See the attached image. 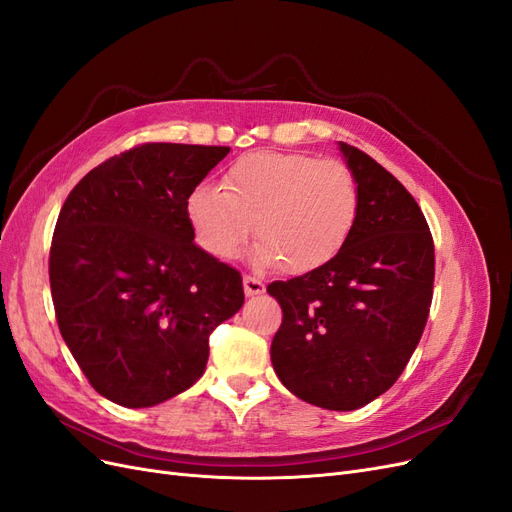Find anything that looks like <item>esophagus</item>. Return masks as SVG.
<instances>
[{"mask_svg":"<svg viewBox=\"0 0 512 512\" xmlns=\"http://www.w3.org/2000/svg\"><path fill=\"white\" fill-rule=\"evenodd\" d=\"M243 290L247 297H254V294H262L265 292V284H262L258 277H252V275H245L243 277Z\"/></svg>","mask_w":512,"mask_h":512,"instance_id":"1","label":"esophagus"}]
</instances>
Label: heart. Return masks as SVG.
<instances>
[{"label": "heart", "mask_w": 512, "mask_h": 512, "mask_svg": "<svg viewBox=\"0 0 512 512\" xmlns=\"http://www.w3.org/2000/svg\"><path fill=\"white\" fill-rule=\"evenodd\" d=\"M359 207V183L344 162L282 151L245 153L224 170L222 190L198 185L185 200L207 254L235 258L254 228L260 265L280 262L294 275L316 271L344 250Z\"/></svg>", "instance_id": "heart-1"}]
</instances>
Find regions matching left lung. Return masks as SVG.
<instances>
[{
  "label": "left lung",
  "mask_w": 512,
  "mask_h": 512,
  "mask_svg": "<svg viewBox=\"0 0 512 512\" xmlns=\"http://www.w3.org/2000/svg\"><path fill=\"white\" fill-rule=\"evenodd\" d=\"M361 192L354 230L327 265L273 282L282 307L271 363L290 393L327 410L374 401L423 335L436 256L412 194L365 151L339 143Z\"/></svg>",
  "instance_id": "1"
}]
</instances>
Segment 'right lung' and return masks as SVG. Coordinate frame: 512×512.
<instances>
[{
	"mask_svg": "<svg viewBox=\"0 0 512 512\" xmlns=\"http://www.w3.org/2000/svg\"><path fill=\"white\" fill-rule=\"evenodd\" d=\"M230 147L145 143L74 185L49 277L61 337L89 384L149 408L203 376L209 335L243 301L237 269L194 243L185 200Z\"/></svg>",
	"mask_w": 512,
	"mask_h": 512,
	"instance_id": "1",
	"label": "right lung"
}]
</instances>
